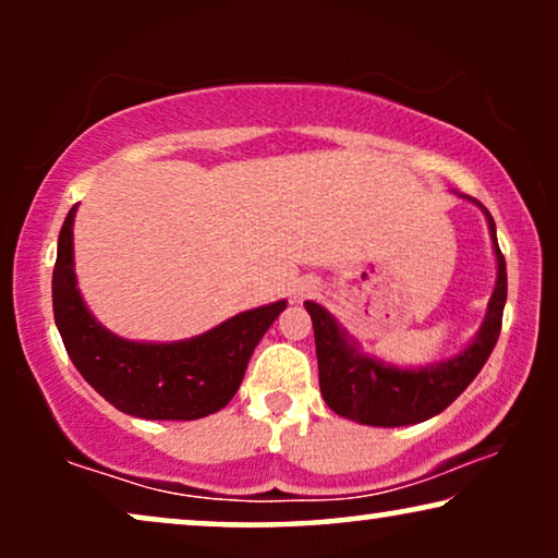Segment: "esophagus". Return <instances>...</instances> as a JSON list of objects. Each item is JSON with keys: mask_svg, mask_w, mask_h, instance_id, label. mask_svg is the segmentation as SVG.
<instances>
[{"mask_svg": "<svg viewBox=\"0 0 558 558\" xmlns=\"http://www.w3.org/2000/svg\"><path fill=\"white\" fill-rule=\"evenodd\" d=\"M315 292V281H304V284L296 289V296H304V294H312Z\"/></svg>", "mask_w": 558, "mask_h": 558, "instance_id": "34e87169", "label": "esophagus"}]
</instances>
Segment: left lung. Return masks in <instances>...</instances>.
<instances>
[{
    "label": "left lung",
    "instance_id": "1",
    "mask_svg": "<svg viewBox=\"0 0 558 558\" xmlns=\"http://www.w3.org/2000/svg\"><path fill=\"white\" fill-rule=\"evenodd\" d=\"M462 197L472 201L468 195ZM472 203L483 208V203ZM483 213L487 228H490L498 279H495L483 325H480L475 340L460 355L424 365V368H399V365L361 353L357 342L342 330L338 319L323 304L304 302L312 327H315L319 391L335 414L368 426H407L426 422L445 411L483 371L495 342H498L502 307H506L508 296L506 258L495 239V220L485 208Z\"/></svg>",
    "mask_w": 558,
    "mask_h": 558
}]
</instances>
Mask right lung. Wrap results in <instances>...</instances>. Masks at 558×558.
I'll return each mask as SVG.
<instances>
[{"label": "right lung", "instance_id": "add662e5", "mask_svg": "<svg viewBox=\"0 0 558 558\" xmlns=\"http://www.w3.org/2000/svg\"><path fill=\"white\" fill-rule=\"evenodd\" d=\"M68 210L52 269V312L71 361L111 407L140 418L193 422L216 414L239 391L251 353L284 300L246 310L213 330L178 342H136L106 330L83 302L73 269V220Z\"/></svg>", "mask_w": 558, "mask_h": 558}]
</instances>
